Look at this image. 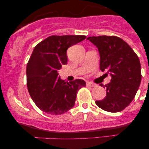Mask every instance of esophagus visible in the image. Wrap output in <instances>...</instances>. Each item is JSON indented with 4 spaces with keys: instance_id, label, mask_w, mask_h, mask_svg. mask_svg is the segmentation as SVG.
<instances>
[{
    "instance_id": "1",
    "label": "esophagus",
    "mask_w": 149,
    "mask_h": 149,
    "mask_svg": "<svg viewBox=\"0 0 149 149\" xmlns=\"http://www.w3.org/2000/svg\"><path fill=\"white\" fill-rule=\"evenodd\" d=\"M87 86H89V87H95L96 86V85L94 84V83H92V82H87Z\"/></svg>"
}]
</instances>
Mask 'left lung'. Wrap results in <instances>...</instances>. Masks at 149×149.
Listing matches in <instances>:
<instances>
[{
	"label": "left lung",
	"instance_id": "8db88e82",
	"mask_svg": "<svg viewBox=\"0 0 149 149\" xmlns=\"http://www.w3.org/2000/svg\"><path fill=\"white\" fill-rule=\"evenodd\" d=\"M87 39L98 49L100 70L107 71L111 77L110 83L105 85L107 96L95 103L107 111H121L134 100L141 83L139 57L130 46L118 37L102 36ZM100 85L104 87L103 84Z\"/></svg>",
	"mask_w": 149,
	"mask_h": 149
}]
</instances>
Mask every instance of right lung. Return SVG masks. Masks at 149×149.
I'll return each instance as SVG.
<instances>
[{
	"label": "right lung",
	"mask_w": 149,
	"mask_h": 149,
	"mask_svg": "<svg viewBox=\"0 0 149 149\" xmlns=\"http://www.w3.org/2000/svg\"><path fill=\"white\" fill-rule=\"evenodd\" d=\"M85 36H52L34 48L26 66L27 88L34 103L50 115L67 112L75 104L76 94L85 87L83 80L67 82L58 71L67 64L69 47L85 40Z\"/></svg>",
	"instance_id": "add662e5"
}]
</instances>
